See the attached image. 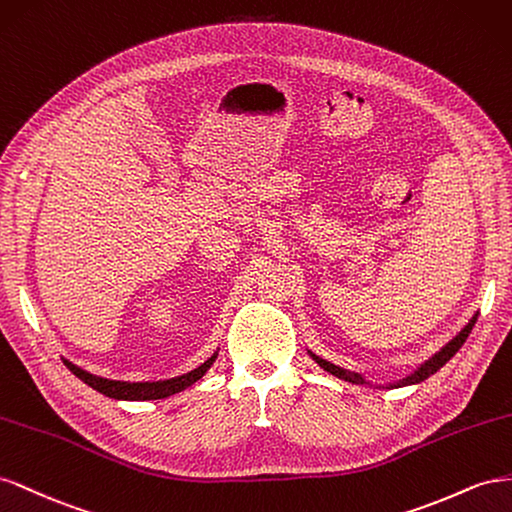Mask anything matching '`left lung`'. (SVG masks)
Listing matches in <instances>:
<instances>
[{"label": "left lung", "instance_id": "obj_1", "mask_svg": "<svg viewBox=\"0 0 512 512\" xmlns=\"http://www.w3.org/2000/svg\"><path fill=\"white\" fill-rule=\"evenodd\" d=\"M476 319H478V313L467 321L465 324V328H461V332L457 334V337H452L440 352H435L429 360H425L420 364V367L414 371V373H410V375H405L403 379H399V382H392V384H386V388H403V386H414V384H420V382H425V379H429L433 373H437L440 371L444 364L455 356L459 349H461V345L465 343V339L470 337V332H472V328H474V324H476ZM309 354H311V358L319 364L321 369L324 371H328L330 375H334V377H339V379H345V382H349V384H360V386H371V382H367V379H364L360 373H354V371H347V369H343V367H337V364H332V362H328V360H324V358H319V356H315L311 349H309ZM377 388H382V386H377Z\"/></svg>", "mask_w": 512, "mask_h": 512}]
</instances>
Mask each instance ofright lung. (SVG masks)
Masks as SVG:
<instances>
[{
  "label": "right lung",
  "mask_w": 512,
  "mask_h": 512,
  "mask_svg": "<svg viewBox=\"0 0 512 512\" xmlns=\"http://www.w3.org/2000/svg\"><path fill=\"white\" fill-rule=\"evenodd\" d=\"M216 356H218V349L206 362L199 364L197 369L188 371L184 375H178V377H171V379H160V382H120V379H107V377L94 375L90 371L77 367V364H72L66 358H62V360H64L66 367L70 369V373H75L81 379V382H85L90 388L98 390L100 394H105V397H109V399H118V401H152V399L171 397V394L182 392L184 388L199 382V379L206 375L208 369L214 364Z\"/></svg>",
  "instance_id": "obj_1"
}]
</instances>
